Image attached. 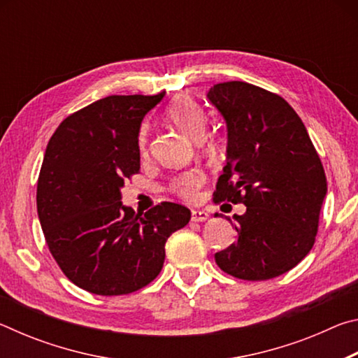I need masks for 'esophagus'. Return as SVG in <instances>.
I'll return each mask as SVG.
<instances>
[{"label": "esophagus", "mask_w": 358, "mask_h": 358, "mask_svg": "<svg viewBox=\"0 0 358 358\" xmlns=\"http://www.w3.org/2000/svg\"><path fill=\"white\" fill-rule=\"evenodd\" d=\"M191 220L194 222H202L208 220V213L205 210H192L191 213Z\"/></svg>", "instance_id": "obj_1"}]
</instances>
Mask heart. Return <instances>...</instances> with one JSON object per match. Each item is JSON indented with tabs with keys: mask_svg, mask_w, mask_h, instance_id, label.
<instances>
[{
	"mask_svg": "<svg viewBox=\"0 0 358 358\" xmlns=\"http://www.w3.org/2000/svg\"><path fill=\"white\" fill-rule=\"evenodd\" d=\"M167 117L172 121L175 126L187 134L192 138H201V141L210 143V138L202 137L205 129H207V113H205L203 107L199 104L197 101H194L189 96H178L175 98L171 106L167 107ZM138 148H141L142 155H147L148 150V138L145 129L141 131L138 136ZM205 181L203 173L197 169L180 173L178 177L172 180V191L178 194L180 197L186 199V201H192L197 197L199 189H201Z\"/></svg>",
	"mask_w": 358,
	"mask_h": 358,
	"instance_id": "b5f03b06",
	"label": "heart"
}]
</instances>
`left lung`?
Segmentation results:
<instances>
[{"instance_id":"obj_1","label":"left lung","mask_w":358,"mask_h":358,"mask_svg":"<svg viewBox=\"0 0 358 358\" xmlns=\"http://www.w3.org/2000/svg\"><path fill=\"white\" fill-rule=\"evenodd\" d=\"M207 96L227 124V164L215 202L246 205L234 215L237 241L215 260L240 280H271L294 268L316 241L327 194L322 162L281 96L246 82L216 83Z\"/></svg>"}]
</instances>
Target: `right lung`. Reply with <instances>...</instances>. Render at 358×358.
<instances>
[{
  "mask_svg": "<svg viewBox=\"0 0 358 358\" xmlns=\"http://www.w3.org/2000/svg\"><path fill=\"white\" fill-rule=\"evenodd\" d=\"M164 93L107 96L62 121L38 178V215L53 259L80 289L131 294L159 275L166 241L191 211L162 202L147 213L121 203L141 169L138 131Z\"/></svg>",
  "mask_w": 358,
  "mask_h": 358,
  "instance_id": "right-lung-1",
  "label": "right lung"
}]
</instances>
